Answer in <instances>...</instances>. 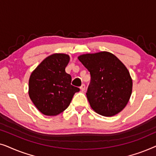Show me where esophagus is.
<instances>
[{"mask_svg":"<svg viewBox=\"0 0 156 156\" xmlns=\"http://www.w3.org/2000/svg\"><path fill=\"white\" fill-rule=\"evenodd\" d=\"M80 89H81V91H85V85L84 84H82V86L80 87Z\"/></svg>","mask_w":156,"mask_h":156,"instance_id":"34e87169","label":"esophagus"}]
</instances>
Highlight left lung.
<instances>
[{
	"instance_id": "8db88e82",
	"label": "left lung",
	"mask_w": 156,
	"mask_h": 156,
	"mask_svg": "<svg viewBox=\"0 0 156 156\" xmlns=\"http://www.w3.org/2000/svg\"><path fill=\"white\" fill-rule=\"evenodd\" d=\"M78 59L91 74L87 97L91 108L104 116L121 112L129 101L133 87L126 67L105 51L81 55Z\"/></svg>"
}]
</instances>
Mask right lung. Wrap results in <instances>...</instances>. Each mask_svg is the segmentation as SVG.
Segmentation results:
<instances>
[{"label": "right lung", "mask_w": 156, "mask_h": 156, "mask_svg": "<svg viewBox=\"0 0 156 156\" xmlns=\"http://www.w3.org/2000/svg\"><path fill=\"white\" fill-rule=\"evenodd\" d=\"M69 56L55 53L46 57L30 74L28 94L34 105L46 116H57L71 103L80 89L71 84V75L65 67Z\"/></svg>", "instance_id": "1"}]
</instances>
